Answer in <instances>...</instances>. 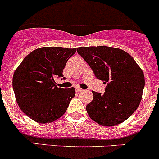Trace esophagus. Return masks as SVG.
Returning <instances> with one entry per match:
<instances>
[{
    "label": "esophagus",
    "instance_id": "34e87169",
    "mask_svg": "<svg viewBox=\"0 0 159 159\" xmlns=\"http://www.w3.org/2000/svg\"><path fill=\"white\" fill-rule=\"evenodd\" d=\"M75 91H76L77 92H83V91H84V89H82V88H75Z\"/></svg>",
    "mask_w": 159,
    "mask_h": 159
}]
</instances>
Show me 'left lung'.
Masks as SVG:
<instances>
[{
	"instance_id": "left-lung-1",
	"label": "left lung",
	"mask_w": 159,
	"mask_h": 159,
	"mask_svg": "<svg viewBox=\"0 0 159 159\" xmlns=\"http://www.w3.org/2000/svg\"><path fill=\"white\" fill-rule=\"evenodd\" d=\"M97 79L107 84L105 92L92 91L93 99L86 107L92 120L112 127L127 120L141 102L145 78L133 57L122 49L107 46L77 48Z\"/></svg>"
}]
</instances>
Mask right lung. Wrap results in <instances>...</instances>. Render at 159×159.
Segmentation results:
<instances>
[{"label": "right lung", "instance_id": "obj_1", "mask_svg": "<svg viewBox=\"0 0 159 159\" xmlns=\"http://www.w3.org/2000/svg\"><path fill=\"white\" fill-rule=\"evenodd\" d=\"M76 48L43 47L29 53L14 71L12 88L18 106L32 120L50 123L60 118L75 96V88H58L55 78Z\"/></svg>", "mask_w": 159, "mask_h": 159}]
</instances>
